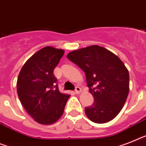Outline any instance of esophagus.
I'll use <instances>...</instances> for the list:
<instances>
[{
  "label": "esophagus",
  "mask_w": 146,
  "mask_h": 146,
  "mask_svg": "<svg viewBox=\"0 0 146 146\" xmlns=\"http://www.w3.org/2000/svg\"><path fill=\"white\" fill-rule=\"evenodd\" d=\"M80 91H81V90H80V88L79 87V86H76L75 90H74V93H75V94H79L80 92Z\"/></svg>",
  "instance_id": "obj_1"
}]
</instances>
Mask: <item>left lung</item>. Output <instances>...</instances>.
I'll use <instances>...</instances> for the list:
<instances>
[{
	"instance_id": "obj_1",
	"label": "left lung",
	"mask_w": 146,
	"mask_h": 146,
	"mask_svg": "<svg viewBox=\"0 0 146 146\" xmlns=\"http://www.w3.org/2000/svg\"><path fill=\"white\" fill-rule=\"evenodd\" d=\"M67 58L85 72L87 86L94 98L85 108L93 122L106 123L119 113L129 92V73L116 55L98 45L72 51Z\"/></svg>"
}]
</instances>
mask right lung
<instances>
[{
	"label": "right lung",
	"mask_w": 146,
	"mask_h": 146,
	"mask_svg": "<svg viewBox=\"0 0 146 146\" xmlns=\"http://www.w3.org/2000/svg\"><path fill=\"white\" fill-rule=\"evenodd\" d=\"M64 54L62 49L44 47L25 62L17 80L23 107L38 123L56 122L64 111L69 95L61 93L54 70Z\"/></svg>",
	"instance_id": "add662e5"
}]
</instances>
